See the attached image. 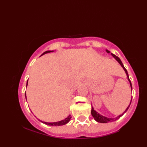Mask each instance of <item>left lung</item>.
<instances>
[{
  "mask_svg": "<svg viewBox=\"0 0 147 147\" xmlns=\"http://www.w3.org/2000/svg\"><path fill=\"white\" fill-rule=\"evenodd\" d=\"M106 51H107V53H109L110 52H109V51H107V50H106ZM111 55L113 56V57L116 59V60L118 61V62L120 64H121V65L122 67H123V69H124V70L125 71V72H126V75H127V80H129V83H130V86H131V90H132V85H131V81H130V80H129V76H128V74H127V70L126 69V68L124 67V65L123 64V63H122V62H121V59L119 58L117 56H116L115 55H114V54H112L111 53ZM131 100H131V102H130V104H131ZM130 104H129V105H130ZM129 105L128 106V107H127V109H126V111L124 112V113L123 114H121V115H119L118 117H115V118H108V117H104V116H103V115H100V114H99L98 112H96L95 111H94V109H93V108L92 107V111H91V113H92V116L94 117V119H95V121H96L97 122H98V123H109V122H112V121H116L117 119H118L120 117H121L122 115H123L124 113H125V112L127 111V109H128V108L129 107Z\"/></svg>",
  "mask_w": 147,
  "mask_h": 147,
  "instance_id": "1",
  "label": "left lung"
}]
</instances>
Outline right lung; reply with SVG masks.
Instances as JSON below:
<instances>
[{
	"instance_id": "right-lung-1",
	"label": "right lung",
	"mask_w": 147,
	"mask_h": 147,
	"mask_svg": "<svg viewBox=\"0 0 147 147\" xmlns=\"http://www.w3.org/2000/svg\"><path fill=\"white\" fill-rule=\"evenodd\" d=\"M51 52H53V51H46V52H43V54H42V55H43V54H47V53ZM27 85H28V81H27V83H26V86H27ZM25 96H26V92H25ZM71 118V115H69L67 118H65V119L62 120V121H59V122H55V123H46V122H43V121H40V120H39V119H38V120L41 121L42 123L47 124V125H49V126H62V125H64V124H67V123H68V122L70 121Z\"/></svg>"
}]
</instances>
